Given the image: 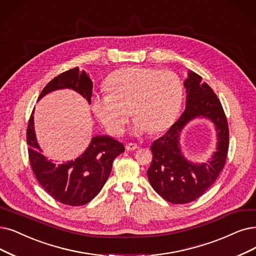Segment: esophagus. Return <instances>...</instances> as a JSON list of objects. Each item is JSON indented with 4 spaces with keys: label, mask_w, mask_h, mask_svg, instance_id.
<instances>
[{
    "label": "esophagus",
    "mask_w": 256,
    "mask_h": 256,
    "mask_svg": "<svg viewBox=\"0 0 256 256\" xmlns=\"http://www.w3.org/2000/svg\"><path fill=\"white\" fill-rule=\"evenodd\" d=\"M138 145L136 144H134V142H128V144L126 145V149L129 150V151H134L136 149H138Z\"/></svg>",
    "instance_id": "1"
}]
</instances>
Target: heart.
Listing matches in <instances>:
<instances>
[{"label": "heart", "mask_w": 256, "mask_h": 256, "mask_svg": "<svg viewBox=\"0 0 256 256\" xmlns=\"http://www.w3.org/2000/svg\"><path fill=\"white\" fill-rule=\"evenodd\" d=\"M105 94H96L91 107L111 134L120 136L126 129L130 108L136 136L166 130L178 114L184 98L180 78L171 70L126 67L112 74Z\"/></svg>", "instance_id": "b5f03b06"}]
</instances>
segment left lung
I'll list each match as a JSON object with an SVG mask.
<instances>
[{"mask_svg": "<svg viewBox=\"0 0 256 256\" xmlns=\"http://www.w3.org/2000/svg\"><path fill=\"white\" fill-rule=\"evenodd\" d=\"M186 109L165 134L151 145L152 162L147 170L152 188L172 204H187L198 200L212 186L222 172L229 148L227 118L218 96L202 78L189 71L184 82ZM206 117L216 126L217 151L206 163H193L182 154L179 144L181 130L193 118Z\"/></svg>", "mask_w": 256, "mask_h": 256, "instance_id": "obj_1", "label": "left lung"}]
</instances>
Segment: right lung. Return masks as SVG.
I'll list each match as a JSON object with an SVG mask.
<instances>
[{
    "label": "right lung",
    "mask_w": 256,
    "mask_h": 256,
    "mask_svg": "<svg viewBox=\"0 0 256 256\" xmlns=\"http://www.w3.org/2000/svg\"><path fill=\"white\" fill-rule=\"evenodd\" d=\"M92 86L88 74L76 67L51 80L42 90L38 100L54 90L68 88L76 91L90 104ZM34 111L28 122L26 138L30 165L38 182L50 196L64 205H85L104 187L110 176L112 162L125 151L124 145L111 136H96L83 154L74 160L54 162L42 154V149L38 144Z\"/></svg>",
    "instance_id": "obj_1"
}]
</instances>
